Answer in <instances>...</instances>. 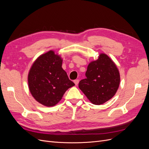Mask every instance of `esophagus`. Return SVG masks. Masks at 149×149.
I'll return each instance as SVG.
<instances>
[{
  "label": "esophagus",
  "mask_w": 149,
  "mask_h": 149,
  "mask_svg": "<svg viewBox=\"0 0 149 149\" xmlns=\"http://www.w3.org/2000/svg\"><path fill=\"white\" fill-rule=\"evenodd\" d=\"M74 83L76 86H77L78 84V83H79V79H75L74 81Z\"/></svg>",
  "instance_id": "1"
}]
</instances>
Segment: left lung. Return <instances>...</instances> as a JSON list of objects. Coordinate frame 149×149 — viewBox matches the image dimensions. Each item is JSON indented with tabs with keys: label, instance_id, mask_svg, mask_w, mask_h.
<instances>
[{
	"label": "left lung",
	"instance_id": "1",
	"mask_svg": "<svg viewBox=\"0 0 149 149\" xmlns=\"http://www.w3.org/2000/svg\"><path fill=\"white\" fill-rule=\"evenodd\" d=\"M79 88L94 104L100 105L113 97L120 83V75L114 63L106 54L90 63Z\"/></svg>",
	"mask_w": 149,
	"mask_h": 149
}]
</instances>
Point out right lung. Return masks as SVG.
<instances>
[{
  "instance_id": "obj_1",
  "label": "right lung",
  "mask_w": 149,
  "mask_h": 149,
  "mask_svg": "<svg viewBox=\"0 0 149 149\" xmlns=\"http://www.w3.org/2000/svg\"><path fill=\"white\" fill-rule=\"evenodd\" d=\"M61 66V57L49 51L39 56L30 70V91L35 100L44 106L56 105L66 90L74 86Z\"/></svg>"
}]
</instances>
